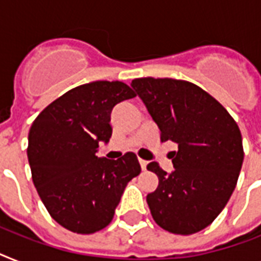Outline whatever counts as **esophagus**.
<instances>
[{
    "label": "esophagus",
    "instance_id": "1",
    "mask_svg": "<svg viewBox=\"0 0 261 261\" xmlns=\"http://www.w3.org/2000/svg\"><path fill=\"white\" fill-rule=\"evenodd\" d=\"M139 164H141V168H142V171H145L147 167V161H145V160H139Z\"/></svg>",
    "mask_w": 261,
    "mask_h": 261
}]
</instances>
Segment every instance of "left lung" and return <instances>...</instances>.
Wrapping results in <instances>:
<instances>
[{
	"mask_svg": "<svg viewBox=\"0 0 261 261\" xmlns=\"http://www.w3.org/2000/svg\"><path fill=\"white\" fill-rule=\"evenodd\" d=\"M160 131L172 141L173 171L157 163L147 169L159 187L146 200L157 225L174 234L207 227L223 210L243 167V137L234 119L202 88L172 79H137L131 83Z\"/></svg>",
	"mask_w": 261,
	"mask_h": 261,
	"instance_id": "obj_1",
	"label": "left lung"
}]
</instances>
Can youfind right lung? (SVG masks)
<instances>
[{"label":"right lung","instance_id":"right-lung-1","mask_svg":"<svg viewBox=\"0 0 261 261\" xmlns=\"http://www.w3.org/2000/svg\"><path fill=\"white\" fill-rule=\"evenodd\" d=\"M133 97L120 81L84 84L47 106L31 126L32 180L47 211L67 230L90 234L110 225L127 182L141 173L134 153L96 155L112 134L114 107Z\"/></svg>","mask_w":261,"mask_h":261}]
</instances>
